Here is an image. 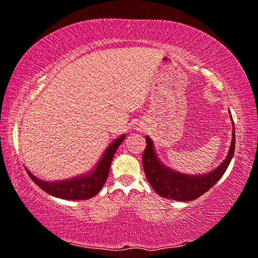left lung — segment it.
Masks as SVG:
<instances>
[{"mask_svg": "<svg viewBox=\"0 0 258 258\" xmlns=\"http://www.w3.org/2000/svg\"><path fill=\"white\" fill-rule=\"evenodd\" d=\"M232 126V141L226 158L211 172L198 175L179 173L178 171L171 170L170 167L163 164L157 156L151 139L146 137L147 147L142 156V165H144L147 180L153 187V189L162 198L181 202L193 201L209 190L223 177L234 155L235 132L233 121Z\"/></svg>", "mask_w": 258, "mask_h": 258, "instance_id": "1", "label": "left lung"}]
</instances>
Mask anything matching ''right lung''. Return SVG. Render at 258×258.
Segmentation results:
<instances>
[{"mask_svg": "<svg viewBox=\"0 0 258 258\" xmlns=\"http://www.w3.org/2000/svg\"><path fill=\"white\" fill-rule=\"evenodd\" d=\"M125 137L126 136H121L116 139L112 144L109 145L108 148L104 151L103 156L101 157L99 164L95 167V170L88 174L79 175V177L69 179V180L49 182L40 180L35 175L32 174L30 171H26L32 180L49 195L63 200H71V201L88 200L94 198L99 193L105 181H107L113 155L121 142L125 140Z\"/></svg>", "mask_w": 258, "mask_h": 258, "instance_id": "1", "label": "right lung"}]
</instances>
